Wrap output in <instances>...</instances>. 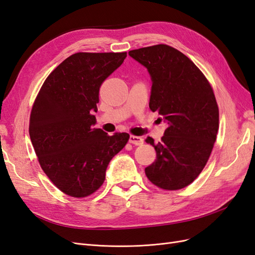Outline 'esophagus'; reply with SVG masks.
<instances>
[{"label": "esophagus", "instance_id": "esophagus-1", "mask_svg": "<svg viewBox=\"0 0 255 255\" xmlns=\"http://www.w3.org/2000/svg\"><path fill=\"white\" fill-rule=\"evenodd\" d=\"M129 142L133 143L135 145H140L143 143V139L139 136H135V135H130L129 136Z\"/></svg>", "mask_w": 255, "mask_h": 255}]
</instances>
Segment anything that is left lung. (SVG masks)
<instances>
[{"instance_id":"left-lung-1","label":"left lung","mask_w":255,"mask_h":255,"mask_svg":"<svg viewBox=\"0 0 255 255\" xmlns=\"http://www.w3.org/2000/svg\"><path fill=\"white\" fill-rule=\"evenodd\" d=\"M128 55L148 69L149 107L168 122L159 142L145 139L156 151L145 175L161 189H182L201 173L217 137L219 109L214 90L202 71L170 45L132 50Z\"/></svg>"}]
</instances>
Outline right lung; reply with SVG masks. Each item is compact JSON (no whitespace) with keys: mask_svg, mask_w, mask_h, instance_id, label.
<instances>
[{"mask_svg":"<svg viewBox=\"0 0 255 255\" xmlns=\"http://www.w3.org/2000/svg\"><path fill=\"white\" fill-rule=\"evenodd\" d=\"M127 57L121 53L79 52L45 79L29 117V137L50 181L73 198L96 192L111 159L127 144L128 133L110 136L95 128L102 83Z\"/></svg>","mask_w":255,"mask_h":255,"instance_id":"1","label":"right lung"}]
</instances>
